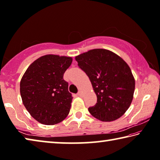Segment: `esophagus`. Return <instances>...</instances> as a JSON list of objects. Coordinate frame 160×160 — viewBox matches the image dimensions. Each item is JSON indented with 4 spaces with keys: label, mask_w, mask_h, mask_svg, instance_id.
I'll use <instances>...</instances> for the list:
<instances>
[{
    "label": "esophagus",
    "mask_w": 160,
    "mask_h": 160,
    "mask_svg": "<svg viewBox=\"0 0 160 160\" xmlns=\"http://www.w3.org/2000/svg\"><path fill=\"white\" fill-rule=\"evenodd\" d=\"M77 95L79 96V97H81V96H82V92H79L77 94Z\"/></svg>",
    "instance_id": "obj_1"
}]
</instances>
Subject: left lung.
I'll list each match as a JSON object with an SVG mask.
<instances>
[{
    "mask_svg": "<svg viewBox=\"0 0 160 160\" xmlns=\"http://www.w3.org/2000/svg\"><path fill=\"white\" fill-rule=\"evenodd\" d=\"M78 66L90 78L97 101L88 111L102 121L122 116L131 105L135 90L131 70L120 56L96 48L75 57Z\"/></svg>",
    "mask_w": 160,
    "mask_h": 160,
    "instance_id": "left-lung-1",
    "label": "left lung"
}]
</instances>
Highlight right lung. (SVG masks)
<instances>
[{
    "instance_id": "obj_1",
    "label": "right lung",
    "mask_w": 160,
    "mask_h": 160,
    "mask_svg": "<svg viewBox=\"0 0 160 160\" xmlns=\"http://www.w3.org/2000/svg\"><path fill=\"white\" fill-rule=\"evenodd\" d=\"M71 57L46 55L34 61L20 81V94L24 106L38 122L54 125L68 115L72 94L63 80Z\"/></svg>"
}]
</instances>
